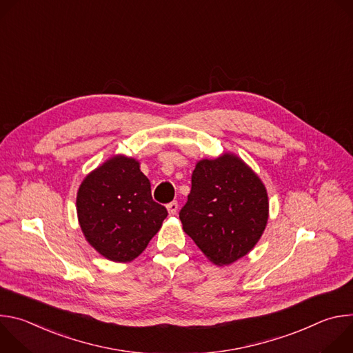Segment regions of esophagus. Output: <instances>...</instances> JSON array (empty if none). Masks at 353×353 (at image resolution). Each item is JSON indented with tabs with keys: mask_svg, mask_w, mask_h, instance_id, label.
Segmentation results:
<instances>
[{
	"mask_svg": "<svg viewBox=\"0 0 353 353\" xmlns=\"http://www.w3.org/2000/svg\"><path fill=\"white\" fill-rule=\"evenodd\" d=\"M168 211H169V214L170 215H176V212H177V210H179V204H177V201H172L170 204H168Z\"/></svg>",
	"mask_w": 353,
	"mask_h": 353,
	"instance_id": "esophagus-1",
	"label": "esophagus"
}]
</instances>
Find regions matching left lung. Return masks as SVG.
Returning a JSON list of instances; mask_svg holds the SVG:
<instances>
[{
  "label": "left lung",
  "mask_w": 353,
  "mask_h": 353,
  "mask_svg": "<svg viewBox=\"0 0 353 353\" xmlns=\"http://www.w3.org/2000/svg\"><path fill=\"white\" fill-rule=\"evenodd\" d=\"M183 230L215 265L250 253L268 221V195L260 177L234 154L203 159L191 176L181 208Z\"/></svg>",
  "instance_id": "obj_1"
}]
</instances>
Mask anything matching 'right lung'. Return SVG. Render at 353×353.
<instances>
[{
  "label": "right lung",
  "instance_id": "1",
  "mask_svg": "<svg viewBox=\"0 0 353 353\" xmlns=\"http://www.w3.org/2000/svg\"><path fill=\"white\" fill-rule=\"evenodd\" d=\"M77 212L88 243L114 263L137 259L168 216L152 199L139 162L124 155L110 158L83 179Z\"/></svg>",
  "mask_w": 353,
  "mask_h": 353
}]
</instances>
